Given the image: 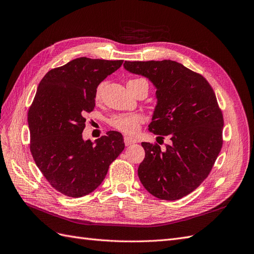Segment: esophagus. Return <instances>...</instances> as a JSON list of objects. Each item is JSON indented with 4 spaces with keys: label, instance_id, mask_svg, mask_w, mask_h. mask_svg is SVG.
<instances>
[{
    "label": "esophagus",
    "instance_id": "34e87169",
    "mask_svg": "<svg viewBox=\"0 0 254 254\" xmlns=\"http://www.w3.org/2000/svg\"><path fill=\"white\" fill-rule=\"evenodd\" d=\"M124 141H125L126 146H130V145H132V144L137 143V140H136V139H132V138H129V137H125Z\"/></svg>",
    "mask_w": 254,
    "mask_h": 254
}]
</instances>
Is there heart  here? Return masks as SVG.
Returning <instances> with one entry per match:
<instances>
[{"label": "heart", "mask_w": 254, "mask_h": 254, "mask_svg": "<svg viewBox=\"0 0 254 254\" xmlns=\"http://www.w3.org/2000/svg\"><path fill=\"white\" fill-rule=\"evenodd\" d=\"M140 84L145 85L148 89V82L143 78L131 79L127 82V86H135ZM103 88H104V83H101L97 87V90H96L97 99L101 98ZM142 122H143V117L140 114H117L110 118L109 124L113 128L124 132V134L134 135L139 130L140 125L142 124Z\"/></svg>", "instance_id": "1"}]
</instances>
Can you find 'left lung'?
I'll return each instance as SVG.
<instances>
[{"instance_id": "8db88e82", "label": "left lung", "mask_w": 254, "mask_h": 254, "mask_svg": "<svg viewBox=\"0 0 254 254\" xmlns=\"http://www.w3.org/2000/svg\"><path fill=\"white\" fill-rule=\"evenodd\" d=\"M124 65L156 87L157 105L148 129L171 140L165 150L157 143L142 142L140 181L158 198L179 199L208 177L221 150L223 115L215 92L204 76L174 61H127Z\"/></svg>"}]
</instances>
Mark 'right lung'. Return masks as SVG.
I'll return each instance as SVG.
<instances>
[{
  "label": "right lung",
  "instance_id": "add662e5",
  "mask_svg": "<svg viewBox=\"0 0 254 254\" xmlns=\"http://www.w3.org/2000/svg\"><path fill=\"white\" fill-rule=\"evenodd\" d=\"M123 63L79 58L51 69L39 83L28 112L30 150L46 180L64 195L92 192L125 149L123 135L115 130L96 144L82 139L98 85Z\"/></svg>",
  "mask_w": 254,
  "mask_h": 254
}]
</instances>
